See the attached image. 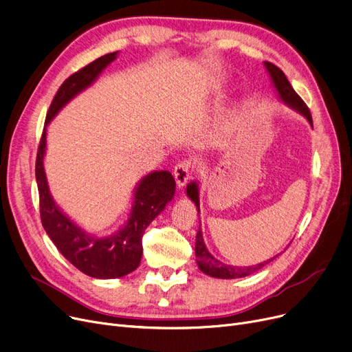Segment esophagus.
Returning <instances> with one entry per match:
<instances>
[{"mask_svg": "<svg viewBox=\"0 0 352 352\" xmlns=\"http://www.w3.org/2000/svg\"><path fill=\"white\" fill-rule=\"evenodd\" d=\"M193 173V166L189 160H183V162H179L176 166H175V170H173V176H175V180H176V185L179 188H183L186 185V182L190 179Z\"/></svg>", "mask_w": 352, "mask_h": 352, "instance_id": "obj_1", "label": "esophagus"}]
</instances>
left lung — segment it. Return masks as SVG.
Instances as JSON below:
<instances>
[{"label": "left lung", "mask_w": 352, "mask_h": 352, "mask_svg": "<svg viewBox=\"0 0 352 352\" xmlns=\"http://www.w3.org/2000/svg\"><path fill=\"white\" fill-rule=\"evenodd\" d=\"M265 65L267 72H270V76L274 81V85L282 98L283 103H287L288 106H291L292 109H295L296 111H299L300 114H304L308 122L312 126V116L311 111L308 109V106L305 104V102L302 98L298 96V93L294 90V87L291 86V82L288 81L285 73H283L279 67H276L275 64L270 63V61H265ZM188 196L193 200L197 212H199V192H197V186L196 183H190L186 189ZM195 252H196V261H197V266L199 270L205 272L209 276L213 278H221V279H233V278H242V276H248L250 274L256 272L258 270H261L262 266H265V263L271 262L272 259L262 262L259 265L255 266H245V267H238V266H230V265H225L223 262L217 261L214 256H212L209 254V250L205 246L204 242V236H202V230L199 229V232L196 233V248H195Z\"/></svg>", "instance_id": "1"}]
</instances>
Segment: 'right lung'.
I'll return each mask as SVG.
<instances>
[{"instance_id":"right-lung-1","label":"right lung","mask_w":352,"mask_h":352,"mask_svg":"<svg viewBox=\"0 0 352 352\" xmlns=\"http://www.w3.org/2000/svg\"><path fill=\"white\" fill-rule=\"evenodd\" d=\"M117 53L119 52L98 57L64 80L47 111L36 159L40 216L47 235L54 242L61 255L72 262L78 271L100 279L124 276L140 265L143 233L148 223L164 209L166 204L172 200L176 186L170 172L163 170L147 175L140 182L135 193V205L131 208L127 223L122 230L106 238L87 235L85 230H81L69 217L61 213L50 196L43 167L45 153V126L69 100L91 85L104 67L116 58Z\"/></svg>"}]
</instances>
